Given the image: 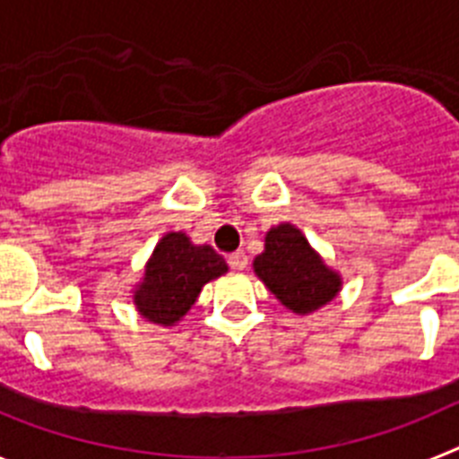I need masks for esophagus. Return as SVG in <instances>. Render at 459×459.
<instances>
[{"label":"esophagus","mask_w":459,"mask_h":459,"mask_svg":"<svg viewBox=\"0 0 459 459\" xmlns=\"http://www.w3.org/2000/svg\"><path fill=\"white\" fill-rule=\"evenodd\" d=\"M227 262H230V266H232L234 271H243L248 266V255L243 253V250H237V253H232L227 257Z\"/></svg>","instance_id":"esophagus-1"}]
</instances>
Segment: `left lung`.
Here are the masks:
<instances>
[{"label":"left lung","mask_w":459,"mask_h":459,"mask_svg":"<svg viewBox=\"0 0 459 459\" xmlns=\"http://www.w3.org/2000/svg\"><path fill=\"white\" fill-rule=\"evenodd\" d=\"M253 271L287 310L310 315L331 303L342 290V275L324 262L306 234L291 222L273 225L264 237V253Z\"/></svg>","instance_id":"1"}]
</instances>
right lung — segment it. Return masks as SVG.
Wrapping results in <instances>:
<instances>
[{"label": "right lung", "mask_w": 459, "mask_h": 459, "mask_svg": "<svg viewBox=\"0 0 459 459\" xmlns=\"http://www.w3.org/2000/svg\"><path fill=\"white\" fill-rule=\"evenodd\" d=\"M230 271L222 255L186 232H168L149 255L142 280L133 287V303L140 317L158 326H177L195 306L202 287Z\"/></svg>", "instance_id": "obj_1"}]
</instances>
